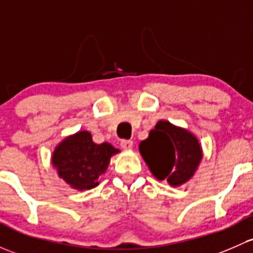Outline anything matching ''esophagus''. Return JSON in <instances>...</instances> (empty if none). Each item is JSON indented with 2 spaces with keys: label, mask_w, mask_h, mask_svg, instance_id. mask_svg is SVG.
<instances>
[{
  "label": "esophagus",
  "mask_w": 253,
  "mask_h": 253,
  "mask_svg": "<svg viewBox=\"0 0 253 253\" xmlns=\"http://www.w3.org/2000/svg\"><path fill=\"white\" fill-rule=\"evenodd\" d=\"M120 145H121V148L124 149H131L133 147V142L132 140H121V143H120Z\"/></svg>",
  "instance_id": "1"
}]
</instances>
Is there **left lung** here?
<instances>
[{
  "label": "left lung",
  "instance_id": "8db88e82",
  "mask_svg": "<svg viewBox=\"0 0 253 253\" xmlns=\"http://www.w3.org/2000/svg\"><path fill=\"white\" fill-rule=\"evenodd\" d=\"M139 151L154 177L166 179L172 187L188 182L203 159L198 138L169 121L156 124L147 139L140 142Z\"/></svg>",
  "mask_w": 253,
  "mask_h": 253
}]
</instances>
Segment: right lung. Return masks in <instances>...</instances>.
Returning <instances> with one entry per match:
<instances>
[{
    "label": "right lung",
    "mask_w": 253,
    "mask_h": 253,
    "mask_svg": "<svg viewBox=\"0 0 253 253\" xmlns=\"http://www.w3.org/2000/svg\"><path fill=\"white\" fill-rule=\"evenodd\" d=\"M118 153L109 143L95 144L89 132L80 131L59 143L52 155V165L71 188L89 190L99 184L98 178Z\"/></svg>",
    "instance_id": "right-lung-1"
}]
</instances>
